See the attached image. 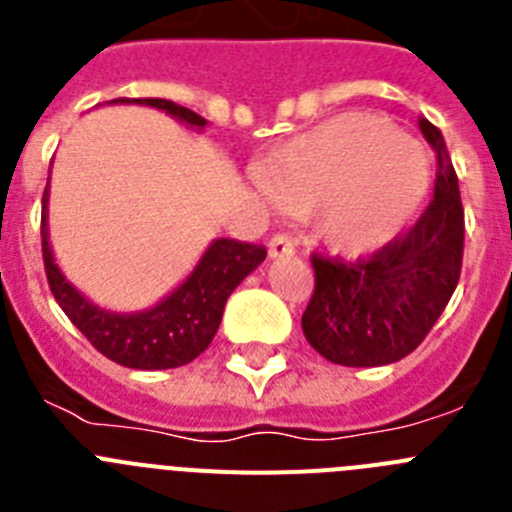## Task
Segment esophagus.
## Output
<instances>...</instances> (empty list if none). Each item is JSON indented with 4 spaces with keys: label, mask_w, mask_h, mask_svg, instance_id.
<instances>
[{
    "label": "esophagus",
    "mask_w": 512,
    "mask_h": 512,
    "mask_svg": "<svg viewBox=\"0 0 512 512\" xmlns=\"http://www.w3.org/2000/svg\"><path fill=\"white\" fill-rule=\"evenodd\" d=\"M295 253V243L289 235H274L269 241V259H282V256H292Z\"/></svg>",
    "instance_id": "34e87169"
}]
</instances>
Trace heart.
I'll return each instance as SVG.
<instances>
[{
	"label": "heart",
	"mask_w": 512,
	"mask_h": 512,
	"mask_svg": "<svg viewBox=\"0 0 512 512\" xmlns=\"http://www.w3.org/2000/svg\"><path fill=\"white\" fill-rule=\"evenodd\" d=\"M266 197L310 215L338 256H366L413 223L431 187V161L390 120L348 112L274 148L256 166Z\"/></svg>",
	"instance_id": "b5f03b06"
}]
</instances>
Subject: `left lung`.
Wrapping results in <instances>:
<instances>
[{"label":"left lung","mask_w":512,"mask_h":512,"mask_svg":"<svg viewBox=\"0 0 512 512\" xmlns=\"http://www.w3.org/2000/svg\"><path fill=\"white\" fill-rule=\"evenodd\" d=\"M438 153L431 205L372 259L346 264L312 256L315 292L302 312L305 338L341 366H384L413 354L449 305L464 256L459 179L436 125L420 120Z\"/></svg>","instance_id":"left-lung-1"}]
</instances>
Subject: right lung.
<instances>
[{
    "label": "right lung",
    "mask_w": 512,
    "mask_h": 512,
    "mask_svg": "<svg viewBox=\"0 0 512 512\" xmlns=\"http://www.w3.org/2000/svg\"><path fill=\"white\" fill-rule=\"evenodd\" d=\"M110 104H146L194 130L207 120L169 99H112ZM48 189L43 192V261L48 284L61 310L89 338L99 354L128 369H174L194 361L215 338L233 289L266 259L264 246L217 238L174 292L140 312H112L94 305L63 277L48 243Z\"/></svg>",
    "instance_id": "1"
}]
</instances>
